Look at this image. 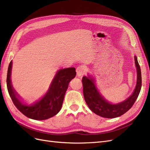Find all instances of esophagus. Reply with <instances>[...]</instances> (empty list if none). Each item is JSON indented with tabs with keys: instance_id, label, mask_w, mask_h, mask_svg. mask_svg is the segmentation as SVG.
Listing matches in <instances>:
<instances>
[{
	"instance_id": "1",
	"label": "esophagus",
	"mask_w": 150,
	"mask_h": 150,
	"mask_svg": "<svg viewBox=\"0 0 150 150\" xmlns=\"http://www.w3.org/2000/svg\"><path fill=\"white\" fill-rule=\"evenodd\" d=\"M86 68L84 66H79L76 68V72L77 75L78 76H81L86 74Z\"/></svg>"
}]
</instances>
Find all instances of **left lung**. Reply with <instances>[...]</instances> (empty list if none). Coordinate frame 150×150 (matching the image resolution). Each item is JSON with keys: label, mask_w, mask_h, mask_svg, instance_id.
I'll list each match as a JSON object with an SVG mask.
<instances>
[{"label": "left lung", "mask_w": 150, "mask_h": 150, "mask_svg": "<svg viewBox=\"0 0 150 150\" xmlns=\"http://www.w3.org/2000/svg\"><path fill=\"white\" fill-rule=\"evenodd\" d=\"M137 71V82L133 94L124 101L111 104L104 99L98 90L94 79L90 76H83L82 83L85 101L95 114L106 118H114L125 114L133 106L142 88V73L137 56H134Z\"/></svg>", "instance_id": "1"}]
</instances>
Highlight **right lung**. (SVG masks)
<instances>
[{
    "label": "right lung",
    "mask_w": 150,
    "mask_h": 150,
    "mask_svg": "<svg viewBox=\"0 0 150 150\" xmlns=\"http://www.w3.org/2000/svg\"><path fill=\"white\" fill-rule=\"evenodd\" d=\"M12 61L8 65L7 86L8 94L16 107L22 114L30 119L44 120L57 115L61 110L66 90L70 81L76 75L74 67L59 70L55 75L46 94L42 99L30 105L22 103L13 88L11 76Z\"/></svg>",
    "instance_id": "1"
}]
</instances>
